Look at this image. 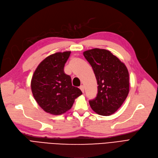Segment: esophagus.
I'll return each mask as SVG.
<instances>
[{
	"mask_svg": "<svg viewBox=\"0 0 158 158\" xmlns=\"http://www.w3.org/2000/svg\"><path fill=\"white\" fill-rule=\"evenodd\" d=\"M80 90H81V91H82V93H84V86L82 85H80Z\"/></svg>",
	"mask_w": 158,
	"mask_h": 158,
	"instance_id": "esophagus-1",
	"label": "esophagus"
}]
</instances>
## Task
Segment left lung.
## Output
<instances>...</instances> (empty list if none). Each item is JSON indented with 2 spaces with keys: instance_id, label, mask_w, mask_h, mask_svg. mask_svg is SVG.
<instances>
[{
  "instance_id": "1",
  "label": "left lung",
  "mask_w": 158,
  "mask_h": 158,
  "mask_svg": "<svg viewBox=\"0 0 158 158\" xmlns=\"http://www.w3.org/2000/svg\"><path fill=\"white\" fill-rule=\"evenodd\" d=\"M83 54L93 68L98 85L97 97L89 101L90 106L99 115L110 116L128 95V70L116 56L104 49H91Z\"/></svg>"
}]
</instances>
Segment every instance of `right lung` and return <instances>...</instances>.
<instances>
[{"label":"right lung","instance_id":"right-lung-1","mask_svg":"<svg viewBox=\"0 0 158 158\" xmlns=\"http://www.w3.org/2000/svg\"><path fill=\"white\" fill-rule=\"evenodd\" d=\"M70 54V52H64L49 56L39 64L32 77L31 86L35 99L45 112L53 115L70 110L75 99L82 94L64 72Z\"/></svg>","mask_w":158,"mask_h":158}]
</instances>
